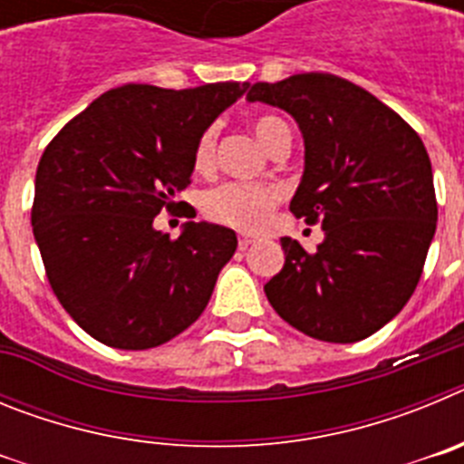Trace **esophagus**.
Masks as SVG:
<instances>
[{
  "instance_id": "obj_1",
  "label": "esophagus",
  "mask_w": 464,
  "mask_h": 464,
  "mask_svg": "<svg viewBox=\"0 0 464 464\" xmlns=\"http://www.w3.org/2000/svg\"><path fill=\"white\" fill-rule=\"evenodd\" d=\"M251 244H253L251 237H244V235L239 237V251H246V248H248Z\"/></svg>"
}]
</instances>
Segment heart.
<instances>
[{"label":"heart","mask_w":464,"mask_h":464,"mask_svg":"<svg viewBox=\"0 0 464 464\" xmlns=\"http://www.w3.org/2000/svg\"><path fill=\"white\" fill-rule=\"evenodd\" d=\"M253 132L260 139V143L267 150H272L281 139L290 137L288 127L276 116H257L253 121ZM216 146H218V127L208 125L195 146V167L197 169H208L216 158ZM281 192L274 186L265 183H239L229 181L223 186L213 188L202 197V211L208 220L227 227L244 229V232H256L265 227L276 208Z\"/></svg>","instance_id":"heart-1"}]
</instances>
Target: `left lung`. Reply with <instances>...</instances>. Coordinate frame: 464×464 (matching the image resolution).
Listing matches in <instances>:
<instances>
[{
	"label": "left lung",
	"mask_w": 464,
	"mask_h": 464,
	"mask_svg": "<svg viewBox=\"0 0 464 464\" xmlns=\"http://www.w3.org/2000/svg\"><path fill=\"white\" fill-rule=\"evenodd\" d=\"M246 100L297 121L306 165L290 211L325 229L315 253L283 237L285 265L265 285L269 304L321 342L370 337L413 295L437 229L423 141L391 106L334 73L253 83Z\"/></svg>",
	"instance_id": "8db88e82"
}]
</instances>
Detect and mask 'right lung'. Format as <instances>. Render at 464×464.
Returning a JSON list of instances; mask_svg holds the SVG:
<instances>
[{
    "mask_svg": "<svg viewBox=\"0 0 464 464\" xmlns=\"http://www.w3.org/2000/svg\"><path fill=\"white\" fill-rule=\"evenodd\" d=\"M225 81L167 90L127 83L72 118L36 167L32 229L48 283L90 337L146 351L207 309L232 229L188 223L179 239L153 227L190 186L199 134L241 97Z\"/></svg>",
    "mask_w": 464,
    "mask_h": 464,
    "instance_id": "right-lung-1",
    "label": "right lung"
}]
</instances>
